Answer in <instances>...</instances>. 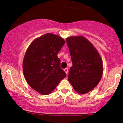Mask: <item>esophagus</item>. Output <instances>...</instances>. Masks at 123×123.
Returning <instances> with one entry per match:
<instances>
[{"label": "esophagus", "mask_w": 123, "mask_h": 123, "mask_svg": "<svg viewBox=\"0 0 123 123\" xmlns=\"http://www.w3.org/2000/svg\"><path fill=\"white\" fill-rule=\"evenodd\" d=\"M64 71H65V73L67 74H68V69L67 68H66L64 69Z\"/></svg>", "instance_id": "esophagus-1"}]
</instances>
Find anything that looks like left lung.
Segmentation results:
<instances>
[{"mask_svg":"<svg viewBox=\"0 0 123 123\" xmlns=\"http://www.w3.org/2000/svg\"><path fill=\"white\" fill-rule=\"evenodd\" d=\"M66 42L73 65L68 80L76 92L85 94L101 80L104 71L102 59L96 49L84 37H69Z\"/></svg>","mask_w":123,"mask_h":123,"instance_id":"1","label":"left lung"}]
</instances>
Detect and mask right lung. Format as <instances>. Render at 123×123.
Returning a JSON list of instances; mask_svg holds the SVG:
<instances>
[{
	"label": "right lung",
	"instance_id": "right-lung-1",
	"mask_svg": "<svg viewBox=\"0 0 123 123\" xmlns=\"http://www.w3.org/2000/svg\"><path fill=\"white\" fill-rule=\"evenodd\" d=\"M65 43L62 37L46 33L34 39L27 49L23 74L29 85L41 94H49L66 77L57 56Z\"/></svg>",
	"mask_w": 123,
	"mask_h": 123
}]
</instances>
